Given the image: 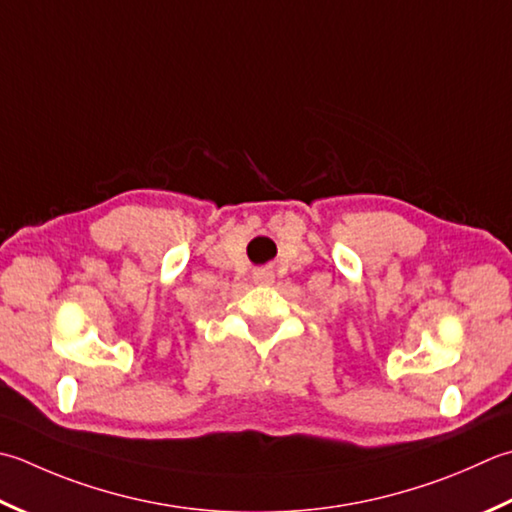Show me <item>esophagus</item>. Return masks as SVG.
<instances>
[{"label": "esophagus", "instance_id": "34e87169", "mask_svg": "<svg viewBox=\"0 0 512 512\" xmlns=\"http://www.w3.org/2000/svg\"><path fill=\"white\" fill-rule=\"evenodd\" d=\"M253 279H255V284H270L273 282V273H270L268 268H259V270H255Z\"/></svg>", "mask_w": 512, "mask_h": 512}]
</instances>
